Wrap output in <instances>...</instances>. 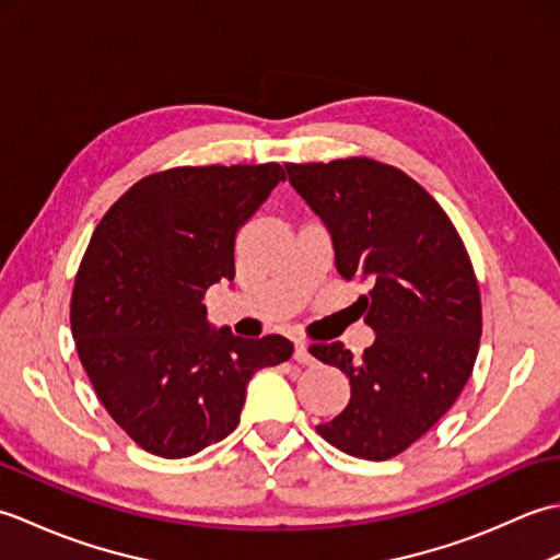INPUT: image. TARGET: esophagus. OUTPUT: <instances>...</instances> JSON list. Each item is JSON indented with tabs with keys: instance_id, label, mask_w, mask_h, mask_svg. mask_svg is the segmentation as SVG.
<instances>
[{
	"instance_id": "34e87169",
	"label": "esophagus",
	"mask_w": 560,
	"mask_h": 560,
	"mask_svg": "<svg viewBox=\"0 0 560 560\" xmlns=\"http://www.w3.org/2000/svg\"><path fill=\"white\" fill-rule=\"evenodd\" d=\"M293 359L299 361L301 365H313L315 363V359H313V353L307 351V343L305 341H295V349H293Z\"/></svg>"
}]
</instances>
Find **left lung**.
I'll return each instance as SVG.
<instances>
[{
    "mask_svg": "<svg viewBox=\"0 0 560 560\" xmlns=\"http://www.w3.org/2000/svg\"><path fill=\"white\" fill-rule=\"evenodd\" d=\"M289 180L335 243L343 281L371 287L363 303L375 343L353 359L341 341L311 353L349 377L351 399L317 425L351 457L401 455L443 419L479 353L481 293L445 209L397 165L368 156L287 163Z\"/></svg>",
    "mask_w": 560,
    "mask_h": 560,
    "instance_id": "obj_1",
    "label": "left lung"
}]
</instances>
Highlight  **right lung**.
Segmentation results:
<instances>
[{
    "instance_id": "1",
    "label": "right lung",
    "mask_w": 560,
    "mask_h": 560,
    "mask_svg": "<svg viewBox=\"0 0 560 560\" xmlns=\"http://www.w3.org/2000/svg\"><path fill=\"white\" fill-rule=\"evenodd\" d=\"M287 173L279 163L177 165L105 211L71 291V335L101 404L165 459L197 455L241 423L247 383L293 343L213 331L201 299L235 277V233Z\"/></svg>"
}]
</instances>
